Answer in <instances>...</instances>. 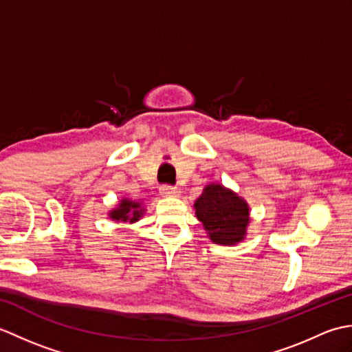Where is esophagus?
Returning a JSON list of instances; mask_svg holds the SVG:
<instances>
[{"instance_id": "obj_1", "label": "esophagus", "mask_w": 352, "mask_h": 352, "mask_svg": "<svg viewBox=\"0 0 352 352\" xmlns=\"http://www.w3.org/2000/svg\"><path fill=\"white\" fill-rule=\"evenodd\" d=\"M160 193L163 197H180L182 195V190L178 188H174V186H169V184H163L160 188Z\"/></svg>"}]
</instances>
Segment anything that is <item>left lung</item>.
I'll use <instances>...</instances> for the list:
<instances>
[{
  "mask_svg": "<svg viewBox=\"0 0 352 352\" xmlns=\"http://www.w3.org/2000/svg\"><path fill=\"white\" fill-rule=\"evenodd\" d=\"M195 210L214 243L234 245L243 239L250 222L248 204L221 184L207 186Z\"/></svg>",
  "mask_w": 352,
  "mask_h": 352,
  "instance_id": "left-lung-1",
  "label": "left lung"
}]
</instances>
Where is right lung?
I'll use <instances>...</instances> for the list:
<instances>
[{"label":"right lung","mask_w":352,"mask_h":352,"mask_svg":"<svg viewBox=\"0 0 352 352\" xmlns=\"http://www.w3.org/2000/svg\"><path fill=\"white\" fill-rule=\"evenodd\" d=\"M144 208L140 207L138 201H131V199H122L121 204H119L118 208L110 212V218L115 221H122V222H136L139 218L144 214Z\"/></svg>","instance_id":"add662e5"}]
</instances>
